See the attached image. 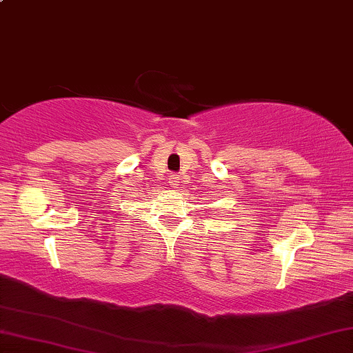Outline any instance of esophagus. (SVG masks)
<instances>
[{"label":"esophagus","instance_id":"esophagus-1","mask_svg":"<svg viewBox=\"0 0 353 353\" xmlns=\"http://www.w3.org/2000/svg\"><path fill=\"white\" fill-rule=\"evenodd\" d=\"M179 183H181V177H179L177 174H171L170 176V185H172V187L177 188Z\"/></svg>","mask_w":353,"mask_h":353}]
</instances>
